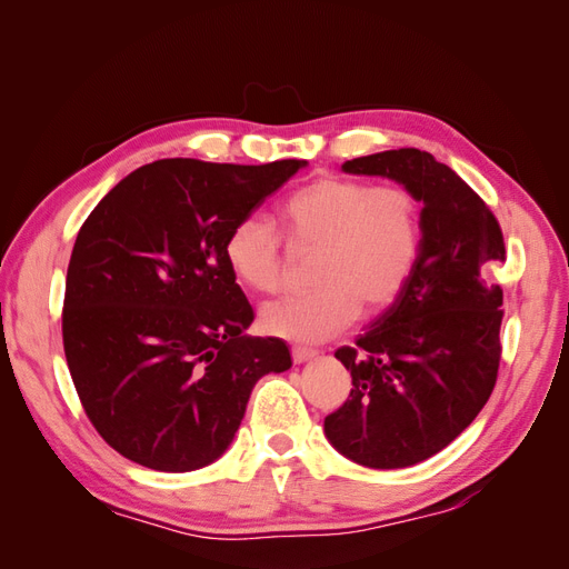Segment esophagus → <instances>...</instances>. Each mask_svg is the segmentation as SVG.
Segmentation results:
<instances>
[{
	"mask_svg": "<svg viewBox=\"0 0 569 569\" xmlns=\"http://www.w3.org/2000/svg\"><path fill=\"white\" fill-rule=\"evenodd\" d=\"M318 356V351L316 349H311V347H291V358H295V363H306V360H311V358H316Z\"/></svg>",
	"mask_w": 569,
	"mask_h": 569,
	"instance_id": "esophagus-1",
	"label": "esophagus"
}]
</instances>
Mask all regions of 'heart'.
Here are the masks:
<instances>
[{
  "label": "heart",
  "instance_id": "heart-1",
  "mask_svg": "<svg viewBox=\"0 0 569 569\" xmlns=\"http://www.w3.org/2000/svg\"><path fill=\"white\" fill-rule=\"evenodd\" d=\"M280 226L291 249L316 253L311 280L318 284L263 306V330L284 339L322 341L349 327L360 306L366 313L385 311L420 253V206L401 182L320 178L282 203ZM222 258L253 295H274L284 282L282 237L266 216L239 218Z\"/></svg>",
  "mask_w": 569,
  "mask_h": 569
}]
</instances>
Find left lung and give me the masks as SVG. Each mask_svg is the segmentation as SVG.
Listing matches in <instances>:
<instances>
[{"mask_svg": "<svg viewBox=\"0 0 569 569\" xmlns=\"http://www.w3.org/2000/svg\"><path fill=\"white\" fill-rule=\"evenodd\" d=\"M341 168L406 184L422 203V239L401 295L356 347L335 351L353 389L325 418V435L366 468H408L446 449L493 391L503 289L485 270L506 261L503 232L475 189L427 151L391 149Z\"/></svg>", "mask_w": 569, "mask_h": 569, "instance_id": "8db88e82", "label": "left lung"}]
</instances>
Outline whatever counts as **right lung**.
Segmentation results:
<instances>
[{
	"label": "right lung",
	"instance_id": "obj_1",
	"mask_svg": "<svg viewBox=\"0 0 569 569\" xmlns=\"http://www.w3.org/2000/svg\"><path fill=\"white\" fill-rule=\"evenodd\" d=\"M161 159L137 168L82 222L66 274L63 351L80 403L111 449L161 472L226 453L253 385L291 368L222 247L303 168Z\"/></svg>",
	"mask_w": 569,
	"mask_h": 569
}]
</instances>
